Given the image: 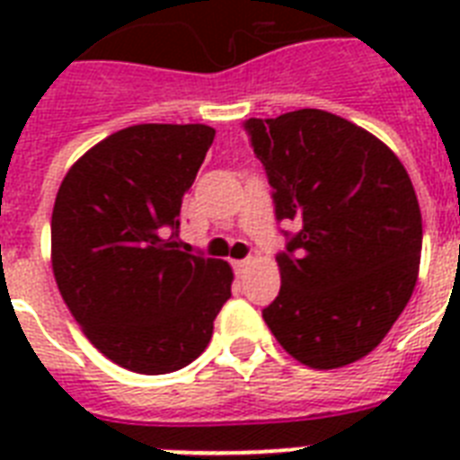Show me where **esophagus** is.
Segmentation results:
<instances>
[{
  "label": "esophagus",
  "instance_id": "1",
  "mask_svg": "<svg viewBox=\"0 0 460 460\" xmlns=\"http://www.w3.org/2000/svg\"><path fill=\"white\" fill-rule=\"evenodd\" d=\"M248 265H251V260H236V262H234V270L241 274V272H245V270H248Z\"/></svg>",
  "mask_w": 460,
  "mask_h": 460
}]
</instances>
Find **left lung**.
Masks as SVG:
<instances>
[{
	"mask_svg": "<svg viewBox=\"0 0 460 460\" xmlns=\"http://www.w3.org/2000/svg\"><path fill=\"white\" fill-rule=\"evenodd\" d=\"M274 215L294 222L262 310L288 356L334 370L367 356L411 301L422 217L411 176L379 138L322 110L248 119Z\"/></svg>",
	"mask_w": 460,
	"mask_h": 460,
	"instance_id": "obj_1",
	"label": "left lung"
}]
</instances>
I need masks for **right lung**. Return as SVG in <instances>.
Returning <instances> with one entry per match:
<instances>
[{
	"mask_svg": "<svg viewBox=\"0 0 460 460\" xmlns=\"http://www.w3.org/2000/svg\"><path fill=\"white\" fill-rule=\"evenodd\" d=\"M215 140L202 124H138L90 147L52 212L59 294L102 356L166 375L208 349L229 262L181 251V202Z\"/></svg>",
	"mask_w": 460,
	"mask_h": 460,
	"instance_id": "1",
	"label": "right lung"
}]
</instances>
